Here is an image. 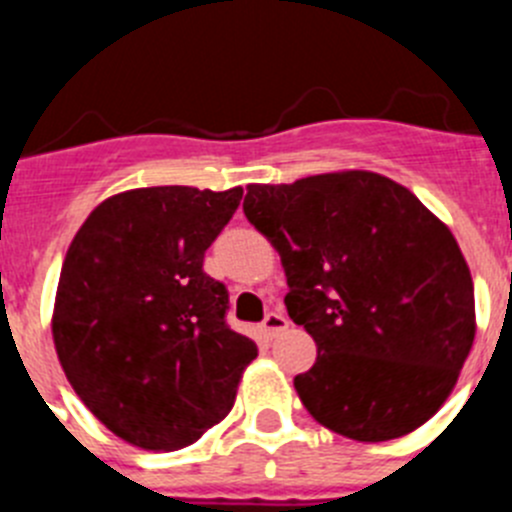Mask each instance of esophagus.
Instances as JSON below:
<instances>
[{"instance_id":"34e87169","label":"esophagus","mask_w":512,"mask_h":512,"mask_svg":"<svg viewBox=\"0 0 512 512\" xmlns=\"http://www.w3.org/2000/svg\"><path fill=\"white\" fill-rule=\"evenodd\" d=\"M289 328V320L284 318V315H279V312H269L264 318V323H261V330H264V336L274 338L279 336L282 330Z\"/></svg>"}]
</instances>
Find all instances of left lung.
Returning <instances> with one entry per match:
<instances>
[{
	"instance_id": "left-lung-1",
	"label": "left lung",
	"mask_w": 512,
	"mask_h": 512,
	"mask_svg": "<svg viewBox=\"0 0 512 512\" xmlns=\"http://www.w3.org/2000/svg\"><path fill=\"white\" fill-rule=\"evenodd\" d=\"M243 212L282 256L289 318L318 346L295 377L307 413L366 443L431 420L477 330L472 274L451 230L374 171L248 184Z\"/></svg>"
}]
</instances>
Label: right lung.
Here are the masks:
<instances>
[{"label":"right lung","mask_w":512,"mask_h":512,"mask_svg":"<svg viewBox=\"0 0 512 512\" xmlns=\"http://www.w3.org/2000/svg\"><path fill=\"white\" fill-rule=\"evenodd\" d=\"M241 197L128 189L94 207L66 251L58 361L94 418L138 449H184L220 423L259 354L228 328V289L202 269Z\"/></svg>","instance_id":"add662e5"}]
</instances>
